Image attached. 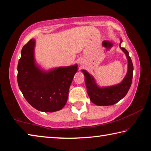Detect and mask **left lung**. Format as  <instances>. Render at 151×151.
Returning <instances> with one entry per match:
<instances>
[{
	"label": "left lung",
	"instance_id": "1",
	"mask_svg": "<svg viewBox=\"0 0 151 151\" xmlns=\"http://www.w3.org/2000/svg\"><path fill=\"white\" fill-rule=\"evenodd\" d=\"M120 44L122 40L120 39ZM120 47L125 53L128 60V70L124 78L116 85L100 87L96 83L93 76L86 70H81L85 76L87 92L91 102L97 106H110L119 102L124 97L130 88L132 80L133 64L127 49Z\"/></svg>",
	"mask_w": 151,
	"mask_h": 151
}]
</instances>
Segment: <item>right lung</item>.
Returning a JSON list of instances; mask_svg holds the SVG:
<instances>
[{
  "label": "right lung",
  "instance_id": "1",
  "mask_svg": "<svg viewBox=\"0 0 151 151\" xmlns=\"http://www.w3.org/2000/svg\"><path fill=\"white\" fill-rule=\"evenodd\" d=\"M35 40L31 39L21 50L17 67L19 87L36 110L47 112L60 110L66 104L78 65L43 70L35 63Z\"/></svg>",
  "mask_w": 151,
  "mask_h": 151
}]
</instances>
